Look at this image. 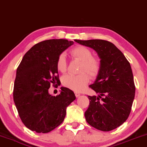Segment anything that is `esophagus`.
I'll return each mask as SVG.
<instances>
[{
  "label": "esophagus",
  "instance_id": "34e87169",
  "mask_svg": "<svg viewBox=\"0 0 147 147\" xmlns=\"http://www.w3.org/2000/svg\"><path fill=\"white\" fill-rule=\"evenodd\" d=\"M75 95H76V98H78V97H80V94L78 93V92H76Z\"/></svg>",
  "mask_w": 147,
  "mask_h": 147
}]
</instances>
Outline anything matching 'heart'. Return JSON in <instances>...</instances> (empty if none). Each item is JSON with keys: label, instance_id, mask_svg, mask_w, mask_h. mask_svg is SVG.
Listing matches in <instances>:
<instances>
[{"label": "heart", "instance_id": "b5f03b06", "mask_svg": "<svg viewBox=\"0 0 147 147\" xmlns=\"http://www.w3.org/2000/svg\"><path fill=\"white\" fill-rule=\"evenodd\" d=\"M72 57L82 61L80 65L79 75H67L62 78V84L65 87L75 92H81L85 88L90 81V77L96 78L100 71V61L95 57L92 56V52L84 46H77L70 51ZM57 69L61 73L67 70V60L65 55L61 53L58 56L56 62ZM88 73L87 74V73Z\"/></svg>", "mask_w": 147, "mask_h": 147}]
</instances>
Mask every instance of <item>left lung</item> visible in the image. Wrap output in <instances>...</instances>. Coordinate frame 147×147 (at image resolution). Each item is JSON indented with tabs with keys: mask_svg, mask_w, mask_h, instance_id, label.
Masks as SVG:
<instances>
[{
	"mask_svg": "<svg viewBox=\"0 0 147 147\" xmlns=\"http://www.w3.org/2000/svg\"><path fill=\"white\" fill-rule=\"evenodd\" d=\"M75 41L95 50L101 65L95 82L90 86L98 95L88 96L90 105L85 112L86 121L102 131L115 129L127 120L135 95L130 63L124 54L108 41Z\"/></svg>",
	"mask_w": 147,
	"mask_h": 147,
	"instance_id": "8db88e82",
	"label": "left lung"
}]
</instances>
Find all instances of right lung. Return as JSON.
I'll list each match as a JSON object with an SVG mask.
<instances>
[{
	"mask_svg": "<svg viewBox=\"0 0 147 147\" xmlns=\"http://www.w3.org/2000/svg\"><path fill=\"white\" fill-rule=\"evenodd\" d=\"M67 39H49L33 46L25 54L17 69L13 99L26 127L38 133H47L63 121L66 108L76 96L61 87L59 95L49 94L50 86L59 84L56 62L58 56L73 45Z\"/></svg>",
	"mask_w": 147,
	"mask_h": 147,
	"instance_id": "1",
	"label": "right lung"
}]
</instances>
